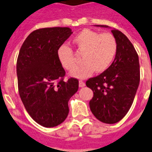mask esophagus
I'll list each match as a JSON object with an SVG mask.
<instances>
[{
    "mask_svg": "<svg viewBox=\"0 0 152 152\" xmlns=\"http://www.w3.org/2000/svg\"><path fill=\"white\" fill-rule=\"evenodd\" d=\"M84 86H85V83L83 80H79V87L80 88H83Z\"/></svg>",
    "mask_w": 152,
    "mask_h": 152,
    "instance_id": "34e87169",
    "label": "esophagus"
}]
</instances>
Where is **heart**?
Here are the masks:
<instances>
[{
  "mask_svg": "<svg viewBox=\"0 0 152 152\" xmlns=\"http://www.w3.org/2000/svg\"><path fill=\"white\" fill-rule=\"evenodd\" d=\"M75 49L81 55V62L79 68L77 59L72 49L62 45L57 51L58 58L64 69L72 72V76L77 78H85L94 72L102 73L108 69L116 57L118 43L116 37L110 33H100L89 29L79 32L72 39Z\"/></svg>",
  "mask_w": 152,
  "mask_h": 152,
  "instance_id": "heart-1",
  "label": "heart"
}]
</instances>
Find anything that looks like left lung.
Segmentation results:
<instances>
[{"label":"left lung","mask_w":152,"mask_h":152,"mask_svg":"<svg viewBox=\"0 0 152 152\" xmlns=\"http://www.w3.org/2000/svg\"><path fill=\"white\" fill-rule=\"evenodd\" d=\"M111 32L118 43L113 62L105 72L86 81L94 92L89 103L91 112L98 120L107 124L118 123L127 114L140 81L139 56L133 45L121 31Z\"/></svg>","instance_id":"8db88e82"}]
</instances>
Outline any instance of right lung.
I'll list each match as a JSON object with an SVG mask.
<instances>
[{"label":"right lung","instance_id":"add662e5","mask_svg":"<svg viewBox=\"0 0 152 152\" xmlns=\"http://www.w3.org/2000/svg\"><path fill=\"white\" fill-rule=\"evenodd\" d=\"M72 34L68 27L34 30L23 43L17 61L18 91L24 107L38 124L58 126L68 115V101L78 80H64L65 71L57 51Z\"/></svg>","mask_w":152,"mask_h":152}]
</instances>
